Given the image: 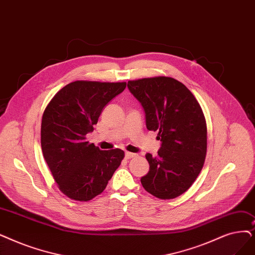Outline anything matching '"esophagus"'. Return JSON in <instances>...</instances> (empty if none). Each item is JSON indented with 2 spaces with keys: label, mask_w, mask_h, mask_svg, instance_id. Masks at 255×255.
Here are the masks:
<instances>
[{
  "label": "esophagus",
  "mask_w": 255,
  "mask_h": 255,
  "mask_svg": "<svg viewBox=\"0 0 255 255\" xmlns=\"http://www.w3.org/2000/svg\"><path fill=\"white\" fill-rule=\"evenodd\" d=\"M125 157H126L127 159L133 158V157H136V154H134V153H131V152H126V154H125Z\"/></svg>",
  "instance_id": "34e87169"
}]
</instances>
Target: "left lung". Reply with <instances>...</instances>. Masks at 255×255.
Here are the masks:
<instances>
[{
    "instance_id": "obj_1",
    "label": "left lung",
    "mask_w": 255,
    "mask_h": 255,
    "mask_svg": "<svg viewBox=\"0 0 255 255\" xmlns=\"http://www.w3.org/2000/svg\"><path fill=\"white\" fill-rule=\"evenodd\" d=\"M130 93L140 102L148 130L158 131L161 148L146 158L149 173L140 182L148 193L167 200L182 195L200 174L207 148L202 108L184 84L171 77L128 81Z\"/></svg>"
}]
</instances>
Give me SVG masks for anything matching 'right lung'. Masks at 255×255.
Returning <instances> with one entry per match:
<instances>
[{"instance_id": "right-lung-1", "label": "right lung", "mask_w": 255, "mask_h": 255, "mask_svg": "<svg viewBox=\"0 0 255 255\" xmlns=\"http://www.w3.org/2000/svg\"><path fill=\"white\" fill-rule=\"evenodd\" d=\"M125 87L126 82L74 81L43 112V157L58 189L73 200L85 202L100 195L125 156L121 149L102 151L86 141L104 106Z\"/></svg>"}]
</instances>
